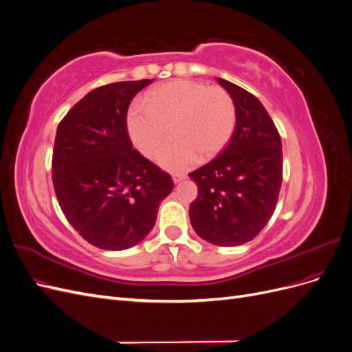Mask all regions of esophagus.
I'll return each instance as SVG.
<instances>
[{
  "label": "esophagus",
  "instance_id": "obj_1",
  "mask_svg": "<svg viewBox=\"0 0 352 352\" xmlns=\"http://www.w3.org/2000/svg\"><path fill=\"white\" fill-rule=\"evenodd\" d=\"M172 177H173V182L175 184H179V182H182V180L186 177V175L185 173H173Z\"/></svg>",
  "mask_w": 352,
  "mask_h": 352
}]
</instances>
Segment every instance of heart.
Segmentation results:
<instances>
[{"label":"heart","instance_id":"heart-1","mask_svg":"<svg viewBox=\"0 0 352 352\" xmlns=\"http://www.w3.org/2000/svg\"><path fill=\"white\" fill-rule=\"evenodd\" d=\"M236 126V105L220 87L175 79L154 88L146 102H135L127 113V129L142 155L153 158L170 135L158 163L172 172L216 157L228 145Z\"/></svg>","mask_w":352,"mask_h":352}]
</instances>
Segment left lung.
I'll return each mask as SVG.
<instances>
[{"mask_svg":"<svg viewBox=\"0 0 352 352\" xmlns=\"http://www.w3.org/2000/svg\"><path fill=\"white\" fill-rule=\"evenodd\" d=\"M236 105L228 146L189 173L198 195L189 206L190 225L219 247L254 239L273 216L282 186V141L269 113L252 94L217 78Z\"/></svg>","mask_w":352,"mask_h":352,"instance_id":"1","label":"left lung"}]
</instances>
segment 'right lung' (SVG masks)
I'll return each mask as SVG.
<instances>
[{"label":"right lung","instance_id":"add662e5","mask_svg":"<svg viewBox=\"0 0 352 352\" xmlns=\"http://www.w3.org/2000/svg\"><path fill=\"white\" fill-rule=\"evenodd\" d=\"M153 79L104 85L73 105L57 127L52 184L70 225L91 245L122 251L155 225L173 180L133 150L126 116Z\"/></svg>","mask_w":352,"mask_h":352}]
</instances>
